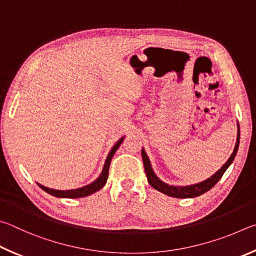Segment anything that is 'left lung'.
<instances>
[{"instance_id": "obj_1", "label": "left lung", "mask_w": 256, "mask_h": 256, "mask_svg": "<svg viewBox=\"0 0 256 256\" xmlns=\"http://www.w3.org/2000/svg\"><path fill=\"white\" fill-rule=\"evenodd\" d=\"M238 130H237V140H236V145L234 152H232L230 158H228L227 162L222 165V166L218 170V171L214 174V176H210L207 180H204L200 183H196V184H192V186H168V183H164L163 181H160V178L155 176V173L152 168V164L150 162L148 156L146 155L144 148L142 150V162H144V168H145V172L147 176V181H148L150 184L162 194L173 196V198H194V196H199L201 194H204V192L209 191L212 189L214 184L220 180L222 176H224V173L226 172V170L230 168V165L232 163L235 156L237 154V150H238V146H240V126Z\"/></svg>"}]
</instances>
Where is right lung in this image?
<instances>
[{"instance_id":"add662e5","label":"right lung","mask_w":256,"mask_h":256,"mask_svg":"<svg viewBox=\"0 0 256 256\" xmlns=\"http://www.w3.org/2000/svg\"><path fill=\"white\" fill-rule=\"evenodd\" d=\"M124 140V137L120 138V140L116 142L114 146L112 147L110 153L108 154V158L106 160L104 166H103L100 176H98L96 181L90 183V184L82 186V188H78V189H73V190H55V189H49V188L39 184V183H37V184L42 188L44 191H46L47 194H52L54 196H57V198H70V199L83 198V196H88L90 194H94V192H96L100 189H102V188L104 186V184L106 183L108 176H109V168H110L111 160H112V158H114V153L116 152V150L119 148V146L121 145V142H122Z\"/></svg>"}]
</instances>
